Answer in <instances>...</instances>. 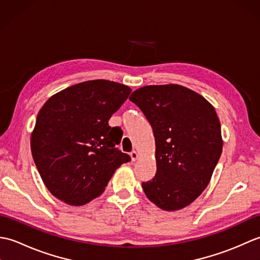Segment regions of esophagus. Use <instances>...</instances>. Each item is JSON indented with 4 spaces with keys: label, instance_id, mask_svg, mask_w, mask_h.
Returning <instances> with one entry per match:
<instances>
[{
    "label": "esophagus",
    "instance_id": "34e87169",
    "mask_svg": "<svg viewBox=\"0 0 260 260\" xmlns=\"http://www.w3.org/2000/svg\"><path fill=\"white\" fill-rule=\"evenodd\" d=\"M131 157H132V161L133 162H135L137 158H139V153H137L136 151H133V152H131Z\"/></svg>",
    "mask_w": 260,
    "mask_h": 260
}]
</instances>
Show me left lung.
Returning <instances> with one entry per match:
<instances>
[{
    "mask_svg": "<svg viewBox=\"0 0 260 260\" xmlns=\"http://www.w3.org/2000/svg\"><path fill=\"white\" fill-rule=\"evenodd\" d=\"M139 106L155 137L156 174L142 186L158 208L175 211L206 189L222 152L221 126L206 98L180 85L139 88Z\"/></svg>",
    "mask_w": 260,
    "mask_h": 260,
    "instance_id": "left-lung-1",
    "label": "left lung"
}]
</instances>
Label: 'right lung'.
<instances>
[{
  "instance_id": "obj_1",
  "label": "right lung",
  "mask_w": 260,
  "mask_h": 260,
  "mask_svg": "<svg viewBox=\"0 0 260 260\" xmlns=\"http://www.w3.org/2000/svg\"><path fill=\"white\" fill-rule=\"evenodd\" d=\"M132 89L118 82L84 81L53 95L38 114L31 152L43 183L70 206H82L104 192L121 164L119 127L108 120Z\"/></svg>"
}]
</instances>
